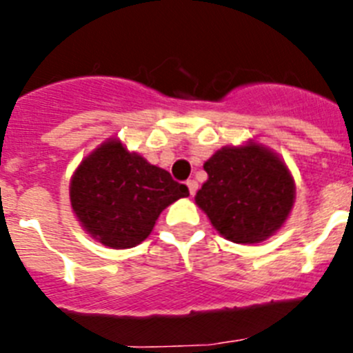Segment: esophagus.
Masks as SVG:
<instances>
[{"label": "esophagus", "mask_w": 353, "mask_h": 353, "mask_svg": "<svg viewBox=\"0 0 353 353\" xmlns=\"http://www.w3.org/2000/svg\"><path fill=\"white\" fill-rule=\"evenodd\" d=\"M187 187H189V192H191V194L194 196L196 191H198V182H196L194 179L187 180Z\"/></svg>", "instance_id": "obj_1"}]
</instances>
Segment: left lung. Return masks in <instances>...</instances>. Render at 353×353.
<instances>
[{"label": "left lung", "mask_w": 353, "mask_h": 353, "mask_svg": "<svg viewBox=\"0 0 353 353\" xmlns=\"http://www.w3.org/2000/svg\"><path fill=\"white\" fill-rule=\"evenodd\" d=\"M208 180L196 205L235 244H258L288 219L295 183L279 155L258 143L224 146L203 164Z\"/></svg>", "instance_id": "obj_1"}]
</instances>
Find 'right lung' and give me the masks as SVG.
<instances>
[{
  "label": "right lung",
  "instance_id": "obj_1",
  "mask_svg": "<svg viewBox=\"0 0 353 353\" xmlns=\"http://www.w3.org/2000/svg\"><path fill=\"white\" fill-rule=\"evenodd\" d=\"M189 189L162 168L108 139L84 157L70 180V205L95 240L113 249L141 244L161 212Z\"/></svg>",
  "mask_w": 353,
  "mask_h": 353
}]
</instances>
